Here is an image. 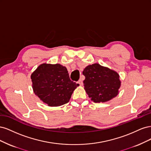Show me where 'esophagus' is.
Instances as JSON below:
<instances>
[{"mask_svg":"<svg viewBox=\"0 0 151 151\" xmlns=\"http://www.w3.org/2000/svg\"><path fill=\"white\" fill-rule=\"evenodd\" d=\"M77 84H79L80 86H83V82L82 79H79L78 81H77Z\"/></svg>","mask_w":151,"mask_h":151,"instance_id":"obj_1","label":"esophagus"}]
</instances>
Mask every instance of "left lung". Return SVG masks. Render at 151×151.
<instances>
[{"instance_id":"8db88e82","label":"left lung","mask_w":151,"mask_h":151,"mask_svg":"<svg viewBox=\"0 0 151 151\" xmlns=\"http://www.w3.org/2000/svg\"><path fill=\"white\" fill-rule=\"evenodd\" d=\"M83 74L85 76L84 89L93 102H107L119 93L121 81L116 71L93 63L87 66Z\"/></svg>"}]
</instances>
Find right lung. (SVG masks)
<instances>
[{"mask_svg": "<svg viewBox=\"0 0 151 151\" xmlns=\"http://www.w3.org/2000/svg\"><path fill=\"white\" fill-rule=\"evenodd\" d=\"M34 93L48 106L67 103L79 84L70 79L67 68L59 63H44L31 75Z\"/></svg>", "mask_w": 151, "mask_h": 151, "instance_id": "right-lung-1", "label": "right lung"}]
</instances>
